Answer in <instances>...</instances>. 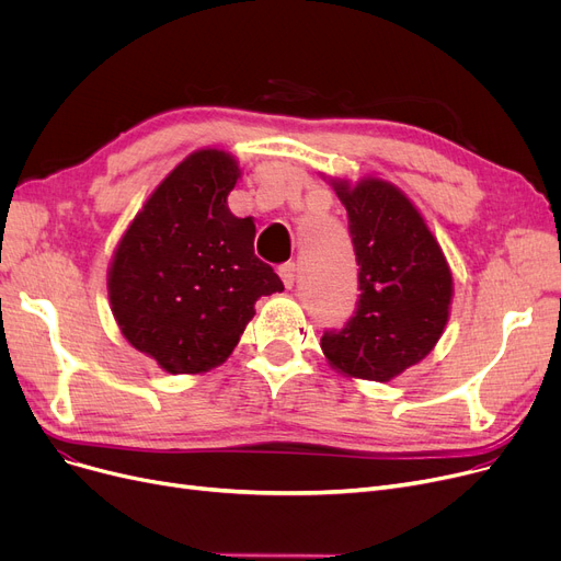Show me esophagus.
Instances as JSON below:
<instances>
[{"label":"esophagus","instance_id":"obj_1","mask_svg":"<svg viewBox=\"0 0 561 561\" xmlns=\"http://www.w3.org/2000/svg\"><path fill=\"white\" fill-rule=\"evenodd\" d=\"M277 273H279V277H282V282H284V286H286V288H290L293 284H296V277H298L296 263H282Z\"/></svg>","mask_w":561,"mask_h":561}]
</instances>
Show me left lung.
<instances>
[{"mask_svg": "<svg viewBox=\"0 0 561 561\" xmlns=\"http://www.w3.org/2000/svg\"><path fill=\"white\" fill-rule=\"evenodd\" d=\"M347 211L359 265L357 311L320 347L347 377L389 381L416 366L444 334L453 305V273L434 233L393 184L364 176L332 180Z\"/></svg>", "mask_w": 561, "mask_h": 561, "instance_id": "8db88e82", "label": "left lung"}]
</instances>
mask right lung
I'll return each mask as SVG.
<instances>
[{
    "label": "right lung",
    "instance_id": "obj_1",
    "mask_svg": "<svg viewBox=\"0 0 561 561\" xmlns=\"http://www.w3.org/2000/svg\"><path fill=\"white\" fill-rule=\"evenodd\" d=\"M241 176L222 150H197L147 197L117 243L108 300L123 336L165 373H206L233 352L261 296L284 284L254 254V220L227 195Z\"/></svg>",
    "mask_w": 561,
    "mask_h": 561
}]
</instances>
